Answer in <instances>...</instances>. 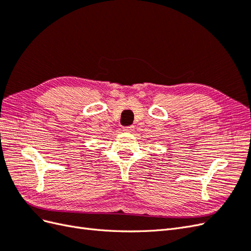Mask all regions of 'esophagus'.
I'll list each match as a JSON object with an SVG mask.
<instances>
[{
	"label": "esophagus",
	"instance_id": "1",
	"mask_svg": "<svg viewBox=\"0 0 251 251\" xmlns=\"http://www.w3.org/2000/svg\"><path fill=\"white\" fill-rule=\"evenodd\" d=\"M124 131L127 132V133H131L134 131V126H125L124 127Z\"/></svg>",
	"mask_w": 251,
	"mask_h": 251
}]
</instances>
